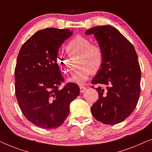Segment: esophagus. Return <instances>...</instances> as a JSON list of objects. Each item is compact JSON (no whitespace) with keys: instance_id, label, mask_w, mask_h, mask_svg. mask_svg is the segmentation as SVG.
Wrapping results in <instances>:
<instances>
[{"instance_id":"1","label":"esophagus","mask_w":152,"mask_h":152,"mask_svg":"<svg viewBox=\"0 0 152 152\" xmlns=\"http://www.w3.org/2000/svg\"><path fill=\"white\" fill-rule=\"evenodd\" d=\"M87 89L86 87H84V86H80V93H83L84 91H85V89Z\"/></svg>"}]
</instances>
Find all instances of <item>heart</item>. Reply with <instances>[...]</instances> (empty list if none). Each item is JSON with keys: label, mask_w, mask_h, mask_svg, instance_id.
I'll list each match as a JSON object with an SVG mask.
<instances>
[{"label": "heart", "mask_w": 152, "mask_h": 152, "mask_svg": "<svg viewBox=\"0 0 152 152\" xmlns=\"http://www.w3.org/2000/svg\"><path fill=\"white\" fill-rule=\"evenodd\" d=\"M69 56H79L78 70L72 74L69 81L78 85H83L89 79L91 72L96 73L101 67L103 61V52L99 45L92 43L90 39L77 36L65 46ZM56 63L64 74L72 72L69 59L58 53L56 56Z\"/></svg>", "instance_id": "1"}]
</instances>
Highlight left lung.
<instances>
[{
  "label": "left lung",
  "mask_w": 152,
  "mask_h": 152,
  "mask_svg": "<svg viewBox=\"0 0 152 152\" xmlns=\"http://www.w3.org/2000/svg\"><path fill=\"white\" fill-rule=\"evenodd\" d=\"M85 34H94L103 52L101 68L91 83L98 85V99L91 114L104 124H118L134 112L139 99L141 71L137 54L131 42L110 25L92 27Z\"/></svg>",
  "instance_id": "8db88e82"
}]
</instances>
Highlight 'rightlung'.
Masks as SVG:
<instances>
[{"instance_id":"add662e5","label":"right lung","mask_w":152,"mask_h":152,"mask_svg":"<svg viewBox=\"0 0 152 152\" xmlns=\"http://www.w3.org/2000/svg\"><path fill=\"white\" fill-rule=\"evenodd\" d=\"M72 34L68 29L38 31L21 47L14 70L15 94L27 120L43 129H56L67 118L69 104L80 94L78 85L65 82L56 56Z\"/></svg>"}]
</instances>
